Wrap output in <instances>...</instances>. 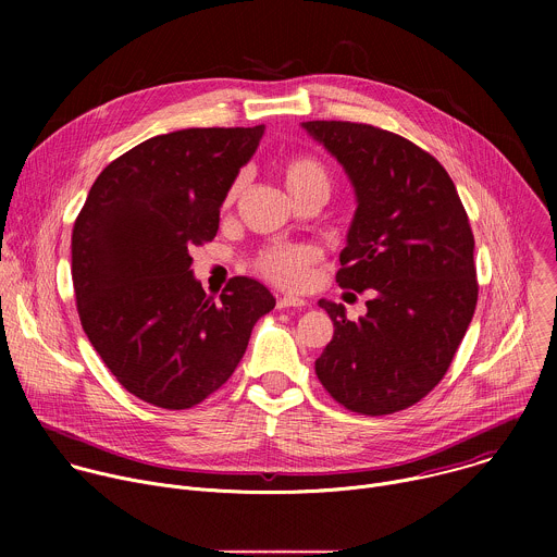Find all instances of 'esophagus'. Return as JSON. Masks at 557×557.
Instances as JSON below:
<instances>
[{"mask_svg":"<svg viewBox=\"0 0 557 557\" xmlns=\"http://www.w3.org/2000/svg\"><path fill=\"white\" fill-rule=\"evenodd\" d=\"M275 304H277V308H301V306H306V299L295 297V295H280Z\"/></svg>","mask_w":557,"mask_h":557,"instance_id":"1","label":"esophagus"}]
</instances>
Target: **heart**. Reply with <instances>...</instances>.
<instances>
[{
    "label": "heart",
    "instance_id": "b5f03b06",
    "mask_svg": "<svg viewBox=\"0 0 557 557\" xmlns=\"http://www.w3.org/2000/svg\"><path fill=\"white\" fill-rule=\"evenodd\" d=\"M280 176L288 187L290 196H297L310 187H322L329 191L331 176L326 165L310 153L288 156L280 165ZM240 178L233 181L224 194V207H228L240 194ZM320 260V253L310 245H273L267 247L253 262V269L280 288H301L310 277V269Z\"/></svg>",
    "mask_w": 557,
    "mask_h": 557
}]
</instances>
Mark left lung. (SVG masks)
Returning <instances> with one entry per match:
<instances>
[{"label":"left lung","mask_w":557,"mask_h":557,"mask_svg":"<svg viewBox=\"0 0 557 557\" xmlns=\"http://www.w3.org/2000/svg\"><path fill=\"white\" fill-rule=\"evenodd\" d=\"M304 127L346 168L359 200L337 284L372 295L357 322L320 301L335 335L317 379L350 412L406 410L441 383L479 301L467 211L445 168L412 140L350 121Z\"/></svg>","instance_id":"left-lung-1"}]
</instances>
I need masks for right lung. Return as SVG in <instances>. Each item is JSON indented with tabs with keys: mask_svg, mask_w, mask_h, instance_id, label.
I'll return each instance as SVG.
<instances>
[{
	"mask_svg": "<svg viewBox=\"0 0 557 557\" xmlns=\"http://www.w3.org/2000/svg\"><path fill=\"white\" fill-rule=\"evenodd\" d=\"M264 134L189 127L132 147L95 181L72 228V284L82 326L140 401L187 410L222 387L275 299L233 277L209 297L191 251L218 233L220 205Z\"/></svg>",
	"mask_w": 557,
	"mask_h": 557,
	"instance_id": "1",
	"label": "right lung"
}]
</instances>
